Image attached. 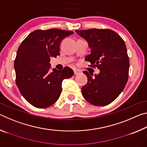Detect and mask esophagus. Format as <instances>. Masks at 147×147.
Returning <instances> with one entry per match:
<instances>
[{"instance_id":"obj_1","label":"esophagus","mask_w":147,"mask_h":147,"mask_svg":"<svg viewBox=\"0 0 147 147\" xmlns=\"http://www.w3.org/2000/svg\"><path fill=\"white\" fill-rule=\"evenodd\" d=\"M80 73V72L78 70H74V75H78V74H79Z\"/></svg>"}]
</instances>
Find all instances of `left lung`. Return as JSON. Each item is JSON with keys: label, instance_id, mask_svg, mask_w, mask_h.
<instances>
[{"label": "left lung", "instance_id": "left-lung-1", "mask_svg": "<svg viewBox=\"0 0 147 147\" xmlns=\"http://www.w3.org/2000/svg\"><path fill=\"white\" fill-rule=\"evenodd\" d=\"M88 41L91 54L85 59L92 67L100 70L98 74L83 73L88 83L82 88L86 100L94 106L108 105L121 93L127 83L130 62L125 43L115 32L109 29L76 30Z\"/></svg>", "mask_w": 147, "mask_h": 147}]
</instances>
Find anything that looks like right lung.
Returning a JSON list of instances; mask_svg holds the SVG:
<instances>
[{
  "instance_id": "add662e5",
  "label": "right lung",
  "mask_w": 147,
  "mask_h": 147,
  "mask_svg": "<svg viewBox=\"0 0 147 147\" xmlns=\"http://www.w3.org/2000/svg\"><path fill=\"white\" fill-rule=\"evenodd\" d=\"M73 32L59 29L37 30L20 45L14 61L16 84L22 96L36 108H44L58 100L64 79L73 75V69L50 71L51 57L59 54V45Z\"/></svg>"
}]
</instances>
